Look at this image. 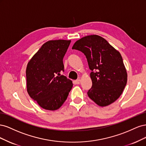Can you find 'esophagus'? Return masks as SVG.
Wrapping results in <instances>:
<instances>
[{
  "instance_id": "1",
  "label": "esophagus",
  "mask_w": 146,
  "mask_h": 146,
  "mask_svg": "<svg viewBox=\"0 0 146 146\" xmlns=\"http://www.w3.org/2000/svg\"><path fill=\"white\" fill-rule=\"evenodd\" d=\"M80 79H77V80H76V81H75V83L77 84V85H78V84L80 83Z\"/></svg>"
}]
</instances>
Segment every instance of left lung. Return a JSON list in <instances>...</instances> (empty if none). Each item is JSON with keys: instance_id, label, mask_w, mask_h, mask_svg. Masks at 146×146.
Listing matches in <instances>:
<instances>
[{"instance_id": "1", "label": "left lung", "mask_w": 146, "mask_h": 146, "mask_svg": "<svg viewBox=\"0 0 146 146\" xmlns=\"http://www.w3.org/2000/svg\"><path fill=\"white\" fill-rule=\"evenodd\" d=\"M72 49L85 54L91 70L92 85L88 91L89 98L100 107L115 102L127 82V73L119 52L96 35L80 39L74 43Z\"/></svg>"}]
</instances>
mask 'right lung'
Returning a JSON list of instances; mask_svg holds the SVG:
<instances>
[{
    "instance_id": "obj_1",
    "label": "right lung",
    "mask_w": 146,
    "mask_h": 146,
    "mask_svg": "<svg viewBox=\"0 0 146 146\" xmlns=\"http://www.w3.org/2000/svg\"><path fill=\"white\" fill-rule=\"evenodd\" d=\"M70 40H51L41 46L27 64V90L42 108L54 111L67 99L72 82L61 75Z\"/></svg>"
}]
</instances>
